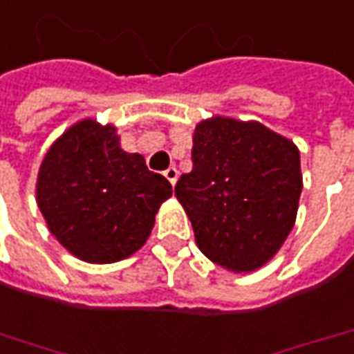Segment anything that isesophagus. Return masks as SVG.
<instances>
[{"label":"esophagus","mask_w":354,"mask_h":354,"mask_svg":"<svg viewBox=\"0 0 354 354\" xmlns=\"http://www.w3.org/2000/svg\"><path fill=\"white\" fill-rule=\"evenodd\" d=\"M165 178H167L168 182H170V184L174 186V184H176V180H178V170H176V168H174V167L167 168V170H165Z\"/></svg>","instance_id":"esophagus-1"}]
</instances>
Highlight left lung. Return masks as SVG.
Segmentation results:
<instances>
[{
	"instance_id": "8db88e82",
	"label": "left lung",
	"mask_w": 354,
	"mask_h": 354,
	"mask_svg": "<svg viewBox=\"0 0 354 354\" xmlns=\"http://www.w3.org/2000/svg\"><path fill=\"white\" fill-rule=\"evenodd\" d=\"M192 160L174 192L197 248L234 273L263 268L297 221L298 147L254 120L213 116L196 126Z\"/></svg>"
}]
</instances>
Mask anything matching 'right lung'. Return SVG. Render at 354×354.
Listing matches in <instances>:
<instances>
[{
    "label": "right lung",
    "mask_w": 354,
    "mask_h": 354,
    "mask_svg": "<svg viewBox=\"0 0 354 354\" xmlns=\"http://www.w3.org/2000/svg\"><path fill=\"white\" fill-rule=\"evenodd\" d=\"M172 196L167 178L120 147L116 126L85 118L48 149L36 203L50 232L75 258L114 263L147 242L158 207Z\"/></svg>",
    "instance_id": "1"
}]
</instances>
